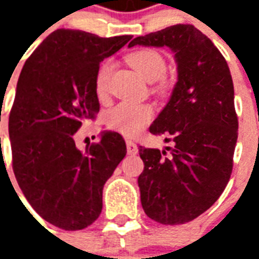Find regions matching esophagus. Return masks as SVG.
Segmentation results:
<instances>
[{"mask_svg":"<svg viewBox=\"0 0 259 259\" xmlns=\"http://www.w3.org/2000/svg\"><path fill=\"white\" fill-rule=\"evenodd\" d=\"M126 148H127V154H130V155H136L137 151H139V148H137V146H136V143L132 140L126 141Z\"/></svg>","mask_w":259,"mask_h":259,"instance_id":"34e87169","label":"esophagus"}]
</instances>
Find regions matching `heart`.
Returning <instances> with one entry per match:
<instances>
[{"mask_svg": "<svg viewBox=\"0 0 259 259\" xmlns=\"http://www.w3.org/2000/svg\"><path fill=\"white\" fill-rule=\"evenodd\" d=\"M127 61L147 81H157L162 79L166 72V62L162 55L155 50H141L130 54ZM111 70V62H104L98 70L96 77V90L98 96H104L107 93ZM152 116L154 109L151 105L123 101L116 104L105 113V123L109 129L132 137L139 135L151 122Z\"/></svg>", "mask_w": 259, "mask_h": 259, "instance_id": "1", "label": "heart"}]
</instances>
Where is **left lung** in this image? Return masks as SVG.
<instances>
[{
  "label": "left lung",
  "instance_id": "8db88e82",
  "mask_svg": "<svg viewBox=\"0 0 259 259\" xmlns=\"http://www.w3.org/2000/svg\"><path fill=\"white\" fill-rule=\"evenodd\" d=\"M168 47L178 81L168 104L150 126L174 147H140L139 176L147 217L162 225L190 222L213 205L228 185L239 122L228 62L213 42L191 25H175L136 37L129 47Z\"/></svg>",
  "mask_w": 259,
  "mask_h": 259
}]
</instances>
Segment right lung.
Here are the masks:
<instances>
[{
	"mask_svg": "<svg viewBox=\"0 0 259 259\" xmlns=\"http://www.w3.org/2000/svg\"><path fill=\"white\" fill-rule=\"evenodd\" d=\"M130 38L58 29L20 72L9 115L14 174L29 204L54 226H90L101 213L105 182L126 155L116 132H102L100 141L84 151L74 144V133L100 111V62Z\"/></svg>",
	"mask_w": 259,
	"mask_h": 259,
	"instance_id": "obj_1",
	"label": "right lung"
}]
</instances>
